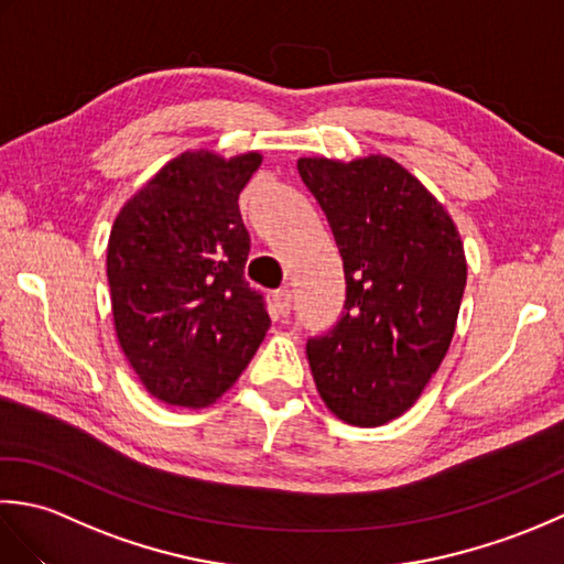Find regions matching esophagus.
Here are the masks:
<instances>
[{"label": "esophagus", "instance_id": "34e87169", "mask_svg": "<svg viewBox=\"0 0 564 564\" xmlns=\"http://www.w3.org/2000/svg\"><path fill=\"white\" fill-rule=\"evenodd\" d=\"M273 303H275V310H279L281 315H289L291 307H293V295L289 289H281L273 293Z\"/></svg>", "mask_w": 564, "mask_h": 564}]
</instances>
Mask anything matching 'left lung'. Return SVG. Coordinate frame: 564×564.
I'll return each mask as SVG.
<instances>
[{"label":"left lung","mask_w":564,"mask_h":564,"mask_svg":"<svg viewBox=\"0 0 564 564\" xmlns=\"http://www.w3.org/2000/svg\"><path fill=\"white\" fill-rule=\"evenodd\" d=\"M344 261L346 303L307 341L322 402L354 426H382L419 400L446 356L467 281L448 210L386 154L351 162L301 158Z\"/></svg>","instance_id":"obj_1"}]
</instances>
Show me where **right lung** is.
<instances>
[{"mask_svg": "<svg viewBox=\"0 0 564 564\" xmlns=\"http://www.w3.org/2000/svg\"><path fill=\"white\" fill-rule=\"evenodd\" d=\"M261 152L188 150L126 200L106 247L118 344L145 390L200 410L235 386L271 319L245 281L237 198Z\"/></svg>", "mask_w": 564, "mask_h": 564, "instance_id": "obj_1", "label": "right lung"}]
</instances>
